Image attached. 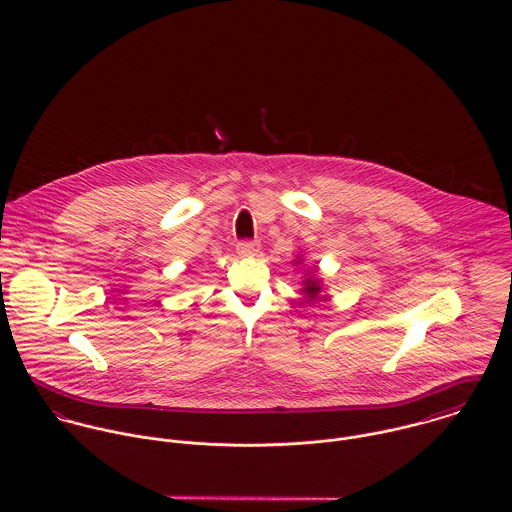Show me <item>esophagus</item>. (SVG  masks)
<instances>
[{
	"label": "esophagus",
	"mask_w": 512,
	"mask_h": 512,
	"mask_svg": "<svg viewBox=\"0 0 512 512\" xmlns=\"http://www.w3.org/2000/svg\"><path fill=\"white\" fill-rule=\"evenodd\" d=\"M260 250V242L258 240H242L236 244V252L242 256V258H250L254 254H258Z\"/></svg>",
	"instance_id": "34e87169"
}]
</instances>
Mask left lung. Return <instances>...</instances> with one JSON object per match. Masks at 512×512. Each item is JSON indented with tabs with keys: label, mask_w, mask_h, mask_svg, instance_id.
Listing matches in <instances>:
<instances>
[{
	"label": "left lung",
	"mask_w": 512,
	"mask_h": 512,
	"mask_svg": "<svg viewBox=\"0 0 512 512\" xmlns=\"http://www.w3.org/2000/svg\"><path fill=\"white\" fill-rule=\"evenodd\" d=\"M301 258H297L299 262ZM301 292L307 295L309 301H315V299H321V292H323V286H321V280L317 276H309L303 280V290Z\"/></svg>",
	"instance_id": "8db88e82"
}]
</instances>
